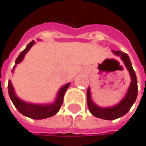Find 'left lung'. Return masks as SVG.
Segmentation results:
<instances>
[{
    "label": "left lung",
    "instance_id": "left-lung-1",
    "mask_svg": "<svg viewBox=\"0 0 146 146\" xmlns=\"http://www.w3.org/2000/svg\"><path fill=\"white\" fill-rule=\"evenodd\" d=\"M112 52L119 56L121 60L124 61V63L127 68L128 72L130 74L131 78V83L130 86L127 89V92L125 95V97L122 99L117 105L112 106V107H108V108H102L96 105L93 102L91 98V93L90 89H87L86 92V97H87V106L90 112L95 116V117L102 119H107V120H111L116 119L118 118H120L122 116H124L128 111L130 110V108L134 104L137 96V76H135V70L133 69L132 64L129 57L127 56V53L122 52L119 51H112Z\"/></svg>",
    "mask_w": 146,
    "mask_h": 146
}]
</instances>
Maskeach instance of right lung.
<instances>
[{
	"instance_id": "obj_1",
	"label": "right lung",
	"mask_w": 146,
	"mask_h": 146,
	"mask_svg": "<svg viewBox=\"0 0 146 146\" xmlns=\"http://www.w3.org/2000/svg\"><path fill=\"white\" fill-rule=\"evenodd\" d=\"M34 44H35V41H32L31 42H29L27 44V46L26 47L24 51H22L20 52L19 57L17 58V60L15 61L14 68L16 67L17 64H19V62L22 61V60L25 57L26 53L30 50V48ZM14 68H13V69H14ZM69 85H70V83H68V84H66L65 86H63L60 89L54 102L51 104H29V102H26L24 101L20 100L18 96H17L14 92V88L11 85V80H9L8 90H9V97H11L13 104L15 105V107L17 109H18V111L21 114H23L24 116H27L28 118L34 119H42L52 117V116L55 115L60 111V106L62 104V102H63L65 92L67 91V89L68 88Z\"/></svg>"
}]
</instances>
